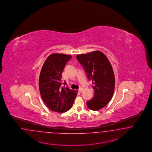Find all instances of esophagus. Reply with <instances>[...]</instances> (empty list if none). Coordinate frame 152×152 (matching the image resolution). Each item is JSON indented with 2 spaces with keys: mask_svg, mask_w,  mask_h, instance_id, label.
I'll return each instance as SVG.
<instances>
[{
  "mask_svg": "<svg viewBox=\"0 0 152 152\" xmlns=\"http://www.w3.org/2000/svg\"><path fill=\"white\" fill-rule=\"evenodd\" d=\"M83 88H80L78 89V92L81 93V92H83Z\"/></svg>",
  "mask_w": 152,
  "mask_h": 152,
  "instance_id": "esophagus-1",
  "label": "esophagus"
}]
</instances>
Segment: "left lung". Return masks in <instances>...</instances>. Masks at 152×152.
Masks as SVG:
<instances>
[{"mask_svg":"<svg viewBox=\"0 0 152 152\" xmlns=\"http://www.w3.org/2000/svg\"><path fill=\"white\" fill-rule=\"evenodd\" d=\"M76 58L93 85L94 95L86 102L88 107L92 110H99L110 102L114 94L115 76L111 64L101 51L78 55Z\"/></svg>","mask_w":152,"mask_h":152,"instance_id":"left-lung-1","label":"left lung"}]
</instances>
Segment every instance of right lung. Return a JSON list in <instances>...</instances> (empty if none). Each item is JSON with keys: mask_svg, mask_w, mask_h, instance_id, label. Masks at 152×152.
Segmentation results:
<instances>
[{"mask_svg": "<svg viewBox=\"0 0 152 152\" xmlns=\"http://www.w3.org/2000/svg\"><path fill=\"white\" fill-rule=\"evenodd\" d=\"M71 56L53 53L49 56L42 67L39 78V88L42 100L50 110L57 113L69 110L74 104L77 91L61 87L62 74ZM66 85V82L64 83Z\"/></svg>", "mask_w": 152, "mask_h": 152, "instance_id": "right-lung-1", "label": "right lung"}]
</instances>
